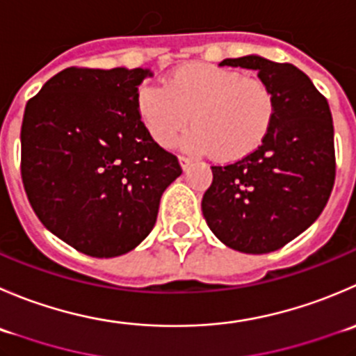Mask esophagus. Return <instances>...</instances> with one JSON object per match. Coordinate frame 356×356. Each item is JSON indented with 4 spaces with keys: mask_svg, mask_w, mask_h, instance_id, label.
<instances>
[{
    "mask_svg": "<svg viewBox=\"0 0 356 356\" xmlns=\"http://www.w3.org/2000/svg\"><path fill=\"white\" fill-rule=\"evenodd\" d=\"M179 163H181V167L184 168H188L189 165H191V158H188V156H184V154H181V156H179Z\"/></svg>",
    "mask_w": 356,
    "mask_h": 356,
    "instance_id": "1",
    "label": "esophagus"
}]
</instances>
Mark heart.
I'll return each instance as SVG.
<instances>
[{
  "instance_id": "b5f03b06",
  "label": "heart",
  "mask_w": 356,
  "mask_h": 356,
  "mask_svg": "<svg viewBox=\"0 0 356 356\" xmlns=\"http://www.w3.org/2000/svg\"><path fill=\"white\" fill-rule=\"evenodd\" d=\"M136 109L151 139L161 147L175 143L188 127L184 146L196 153L212 151L216 160L231 163L255 153L277 120V97L259 78L222 65L191 62L174 69L165 86L143 83Z\"/></svg>"
}]
</instances>
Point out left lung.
I'll return each mask as SVG.
<instances>
[{"instance_id": "obj_1", "label": "left lung", "mask_w": 356, "mask_h": 356, "mask_svg": "<svg viewBox=\"0 0 356 356\" xmlns=\"http://www.w3.org/2000/svg\"><path fill=\"white\" fill-rule=\"evenodd\" d=\"M220 65L255 69L273 88L277 120L255 153L213 165L202 212L212 233L245 254H268L308 229L336 181L332 115L312 79L289 62L257 55Z\"/></svg>"}]
</instances>
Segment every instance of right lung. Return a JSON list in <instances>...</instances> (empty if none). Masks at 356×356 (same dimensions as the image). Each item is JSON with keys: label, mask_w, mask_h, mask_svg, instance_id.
I'll list each match as a JSON object with an SVG mask.
<instances>
[{"label": "right lung", "mask_w": 356, "mask_h": 356, "mask_svg": "<svg viewBox=\"0 0 356 356\" xmlns=\"http://www.w3.org/2000/svg\"><path fill=\"white\" fill-rule=\"evenodd\" d=\"M147 69L67 67L26 104L20 175L38 219L78 252L116 257L154 227L182 174L136 109Z\"/></svg>", "instance_id": "obj_1"}]
</instances>
